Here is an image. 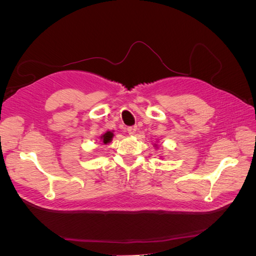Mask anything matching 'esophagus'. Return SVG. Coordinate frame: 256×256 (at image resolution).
Here are the masks:
<instances>
[{"label":"esophagus","instance_id":"esophagus-1","mask_svg":"<svg viewBox=\"0 0 256 256\" xmlns=\"http://www.w3.org/2000/svg\"><path fill=\"white\" fill-rule=\"evenodd\" d=\"M136 129H138V127H136V125L127 127V131H128V134H131V136H132V134H136Z\"/></svg>","mask_w":256,"mask_h":256}]
</instances>
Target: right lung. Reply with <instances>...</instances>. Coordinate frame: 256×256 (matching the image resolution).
Masks as SVG:
<instances>
[{
	"instance_id": "1",
	"label": "right lung",
	"mask_w": 256,
	"mask_h": 256,
	"mask_svg": "<svg viewBox=\"0 0 256 256\" xmlns=\"http://www.w3.org/2000/svg\"><path fill=\"white\" fill-rule=\"evenodd\" d=\"M112 138H113V134H112V132H110V131H108L106 134H104L102 136V142H104V144L109 143V142L112 140Z\"/></svg>"
}]
</instances>
